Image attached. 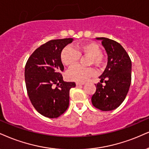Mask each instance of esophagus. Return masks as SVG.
<instances>
[{
  "label": "esophagus",
  "instance_id": "1",
  "mask_svg": "<svg viewBox=\"0 0 149 149\" xmlns=\"http://www.w3.org/2000/svg\"><path fill=\"white\" fill-rule=\"evenodd\" d=\"M76 85H77V86H82V85H84V83H80V82H77Z\"/></svg>",
  "mask_w": 149,
  "mask_h": 149
}]
</instances>
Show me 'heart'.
Returning <instances> with one entry per match:
<instances>
[{"mask_svg": "<svg viewBox=\"0 0 149 149\" xmlns=\"http://www.w3.org/2000/svg\"><path fill=\"white\" fill-rule=\"evenodd\" d=\"M91 56L90 64H94L97 67H102L104 64V58L102 55V49L95 42H84L72 47L68 45L61 53L62 63L66 66H72L77 63L80 56ZM96 74V70L93 68H83L75 65L67 72V78L77 82H84L90 77Z\"/></svg>", "mask_w": 149, "mask_h": 149, "instance_id": "heart-1", "label": "heart"}]
</instances>
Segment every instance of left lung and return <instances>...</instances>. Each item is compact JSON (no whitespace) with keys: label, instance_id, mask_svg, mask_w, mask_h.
I'll return each instance as SVG.
<instances>
[{"label":"left lung","instance_id":"obj_1","mask_svg":"<svg viewBox=\"0 0 149 149\" xmlns=\"http://www.w3.org/2000/svg\"><path fill=\"white\" fill-rule=\"evenodd\" d=\"M102 44L108 55L105 70L100 77L96 92L92 97L95 108L103 111L116 109L125 100L131 83V60L122 45L108 38H96ZM104 81L106 85L101 83Z\"/></svg>","mask_w":149,"mask_h":149}]
</instances>
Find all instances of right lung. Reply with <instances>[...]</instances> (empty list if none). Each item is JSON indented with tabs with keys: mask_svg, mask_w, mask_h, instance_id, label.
<instances>
[{
	"mask_svg": "<svg viewBox=\"0 0 149 149\" xmlns=\"http://www.w3.org/2000/svg\"><path fill=\"white\" fill-rule=\"evenodd\" d=\"M72 38L51 40L29 57L25 68V80L29 98L34 108L43 116L56 118L69 106L70 90L74 82H65L61 72L62 49Z\"/></svg>",
	"mask_w": 149,
	"mask_h": 149,
	"instance_id": "add662e5",
	"label": "right lung"
}]
</instances>
